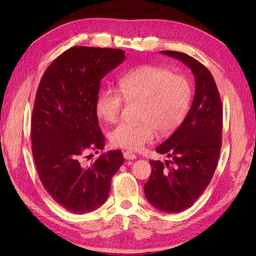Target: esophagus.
<instances>
[{
	"instance_id": "obj_1",
	"label": "esophagus",
	"mask_w": 256,
	"mask_h": 256,
	"mask_svg": "<svg viewBox=\"0 0 256 256\" xmlns=\"http://www.w3.org/2000/svg\"><path fill=\"white\" fill-rule=\"evenodd\" d=\"M123 156H124L125 160H135V158H136V155L132 153V152H130V150H125L123 153Z\"/></svg>"
}]
</instances>
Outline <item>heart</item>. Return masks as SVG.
<instances>
[{
	"mask_svg": "<svg viewBox=\"0 0 256 256\" xmlns=\"http://www.w3.org/2000/svg\"><path fill=\"white\" fill-rule=\"evenodd\" d=\"M192 90L182 74L164 67L145 64L124 74L118 90L106 88L99 92L96 111L106 123L118 121L124 99L140 102V123H123L113 130L111 142L118 148L140 150L160 134H170L182 123L192 103Z\"/></svg>",
	"mask_w": 256,
	"mask_h": 256,
	"instance_id": "b5f03b06",
	"label": "heart"
}]
</instances>
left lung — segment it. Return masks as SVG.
<instances>
[{
    "mask_svg": "<svg viewBox=\"0 0 256 256\" xmlns=\"http://www.w3.org/2000/svg\"><path fill=\"white\" fill-rule=\"evenodd\" d=\"M192 69L196 91L192 108L175 132L156 148L172 160H150L146 198L156 209L172 214L190 208L208 187L221 150L222 104L210 72L197 59L172 50L160 52Z\"/></svg>",
    "mask_w": 256,
    "mask_h": 256,
    "instance_id": "1",
    "label": "left lung"
}]
</instances>
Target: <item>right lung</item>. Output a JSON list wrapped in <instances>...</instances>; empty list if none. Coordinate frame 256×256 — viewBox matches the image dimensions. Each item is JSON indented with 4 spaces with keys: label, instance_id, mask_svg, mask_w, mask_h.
<instances>
[{
    "label": "right lung",
    "instance_id": "right-lung-1",
    "mask_svg": "<svg viewBox=\"0 0 256 256\" xmlns=\"http://www.w3.org/2000/svg\"><path fill=\"white\" fill-rule=\"evenodd\" d=\"M125 59L122 50L76 46L52 62L38 86L32 114V152L42 186L74 214L106 202L111 179L124 162L120 150L101 154L90 165L88 150L99 153L104 136L96 101L106 74Z\"/></svg>",
    "mask_w": 256,
    "mask_h": 256
}]
</instances>
